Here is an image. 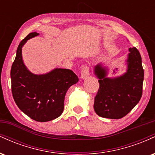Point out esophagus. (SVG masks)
Instances as JSON below:
<instances>
[{"label": "esophagus", "mask_w": 155, "mask_h": 155, "mask_svg": "<svg viewBox=\"0 0 155 155\" xmlns=\"http://www.w3.org/2000/svg\"><path fill=\"white\" fill-rule=\"evenodd\" d=\"M89 76H90V69H89V67L84 66L81 71V79H87Z\"/></svg>", "instance_id": "34e87169"}]
</instances>
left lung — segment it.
I'll return each mask as SVG.
<instances>
[{
  "label": "left lung",
  "instance_id": "8db88e82",
  "mask_svg": "<svg viewBox=\"0 0 155 155\" xmlns=\"http://www.w3.org/2000/svg\"><path fill=\"white\" fill-rule=\"evenodd\" d=\"M127 70L117 77H107V69L99 63L94 67L100 88L95 97L94 110L98 116L121 119L139 102L142 95L143 72L141 57L136 47L129 48Z\"/></svg>",
  "mask_w": 155,
  "mask_h": 155
}]
</instances>
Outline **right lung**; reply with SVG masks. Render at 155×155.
<instances>
[{
  "instance_id": "right-lung-1",
  "label": "right lung",
  "mask_w": 155,
  "mask_h": 155,
  "mask_svg": "<svg viewBox=\"0 0 155 155\" xmlns=\"http://www.w3.org/2000/svg\"><path fill=\"white\" fill-rule=\"evenodd\" d=\"M38 35L36 32L29 33L19 43L11 79L12 95L19 109L33 120L44 122L62 114L65 94L79 78L69 69L56 68L39 75L28 70L22 60V47L27 41Z\"/></svg>"
}]
</instances>
